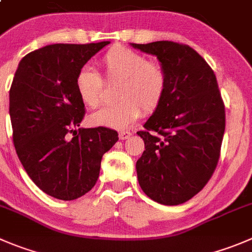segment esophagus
<instances>
[{
  "instance_id": "34e87169",
  "label": "esophagus",
  "mask_w": 252,
  "mask_h": 252,
  "mask_svg": "<svg viewBox=\"0 0 252 252\" xmlns=\"http://www.w3.org/2000/svg\"><path fill=\"white\" fill-rule=\"evenodd\" d=\"M131 135H132V133H131L130 131H121V132L119 133V138L120 140H127Z\"/></svg>"
}]
</instances>
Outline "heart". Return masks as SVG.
<instances>
[{
	"label": "heart",
	"mask_w": 252,
	"mask_h": 252,
	"mask_svg": "<svg viewBox=\"0 0 252 252\" xmlns=\"http://www.w3.org/2000/svg\"><path fill=\"white\" fill-rule=\"evenodd\" d=\"M101 65L109 81L120 83L116 104L89 116L94 126L126 128L145 112H153L163 101L167 90L166 71L159 64L148 62L140 53L125 47H114L102 57ZM79 99L89 107L104 102V81L90 66H84L75 78Z\"/></svg>",
	"instance_id": "1"
}]
</instances>
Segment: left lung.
<instances>
[{"instance_id": "left-lung-1", "label": "left lung", "mask_w": 252, "mask_h": 252, "mask_svg": "<svg viewBox=\"0 0 252 252\" xmlns=\"http://www.w3.org/2000/svg\"><path fill=\"white\" fill-rule=\"evenodd\" d=\"M131 45L157 57L167 75L163 101L137 132L145 142L136 163L138 183L159 204H183L204 188L219 160L225 107L217 78L189 45Z\"/></svg>"}]
</instances>
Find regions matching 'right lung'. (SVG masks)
I'll return each mask as SVG.
<instances>
[{
  "label": "right lung",
  "mask_w": 252,
  "mask_h": 252,
  "mask_svg": "<svg viewBox=\"0 0 252 252\" xmlns=\"http://www.w3.org/2000/svg\"><path fill=\"white\" fill-rule=\"evenodd\" d=\"M107 44L45 45L23 57L12 81L9 117L17 156L35 186L57 199L74 200L92 190L102 156L119 140L106 127L79 128L85 114L76 74Z\"/></svg>",
  "instance_id": "add662e5"
}]
</instances>
